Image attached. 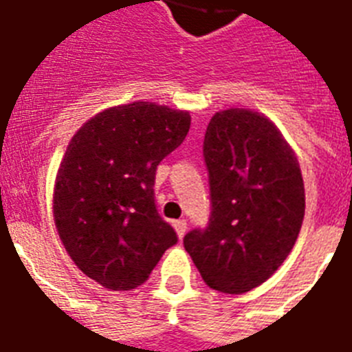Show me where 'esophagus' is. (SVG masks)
I'll list each match as a JSON object with an SVG mask.
<instances>
[{"label":"esophagus","instance_id":"esophagus-1","mask_svg":"<svg viewBox=\"0 0 352 352\" xmlns=\"http://www.w3.org/2000/svg\"><path fill=\"white\" fill-rule=\"evenodd\" d=\"M173 228H175V232L179 237H184V234H186V230H188V223L184 219H179L173 223Z\"/></svg>","mask_w":352,"mask_h":352}]
</instances>
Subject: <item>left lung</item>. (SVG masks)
<instances>
[{
    "label": "left lung",
    "mask_w": 352,
    "mask_h": 352,
    "mask_svg": "<svg viewBox=\"0 0 352 352\" xmlns=\"http://www.w3.org/2000/svg\"><path fill=\"white\" fill-rule=\"evenodd\" d=\"M212 214L184 235L210 289L245 294L272 276L292 250L305 215L294 151L278 127L250 109L215 113L204 135Z\"/></svg>",
    "instance_id": "8db88e82"
}]
</instances>
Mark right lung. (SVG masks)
I'll return each mask as SVG.
<instances>
[{"instance_id":"right-lung-1","label":"right lung","mask_w":352,"mask_h":352,"mask_svg":"<svg viewBox=\"0 0 352 352\" xmlns=\"http://www.w3.org/2000/svg\"><path fill=\"white\" fill-rule=\"evenodd\" d=\"M190 122L188 111L133 102L98 113L71 138L54 184V223L74 265L102 287L142 285L177 243L157 212L155 173Z\"/></svg>"}]
</instances>
